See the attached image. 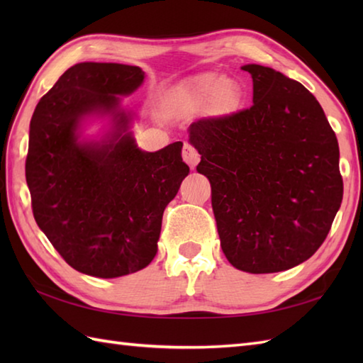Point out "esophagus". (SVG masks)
I'll return each instance as SVG.
<instances>
[{
    "instance_id": "obj_1",
    "label": "esophagus",
    "mask_w": 363,
    "mask_h": 363,
    "mask_svg": "<svg viewBox=\"0 0 363 363\" xmlns=\"http://www.w3.org/2000/svg\"><path fill=\"white\" fill-rule=\"evenodd\" d=\"M182 159L186 160V164H189L190 168H195L199 162V154L194 145H190L189 142L184 143L182 146Z\"/></svg>"
}]
</instances>
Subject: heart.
<instances>
[{
    "instance_id": "b5f03b06",
    "label": "heart",
    "mask_w": 363,
    "mask_h": 363,
    "mask_svg": "<svg viewBox=\"0 0 363 363\" xmlns=\"http://www.w3.org/2000/svg\"><path fill=\"white\" fill-rule=\"evenodd\" d=\"M177 96L194 109H207L209 113L226 117L240 109L245 90L234 79L217 72H204L191 76L177 87Z\"/></svg>"
}]
</instances>
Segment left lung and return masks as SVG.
<instances>
[{
    "mask_svg": "<svg viewBox=\"0 0 363 363\" xmlns=\"http://www.w3.org/2000/svg\"><path fill=\"white\" fill-rule=\"evenodd\" d=\"M252 106L189 128L211 182L221 250L235 268L277 273L312 257L340 209L338 142L320 103L273 68L242 67Z\"/></svg>",
    "mask_w": 363,
    "mask_h": 363,
    "instance_id": "left-lung-1",
    "label": "left lung"
}]
</instances>
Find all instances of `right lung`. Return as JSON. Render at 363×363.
<instances>
[{"mask_svg":"<svg viewBox=\"0 0 363 363\" xmlns=\"http://www.w3.org/2000/svg\"><path fill=\"white\" fill-rule=\"evenodd\" d=\"M142 68L82 62L60 76L38 101L29 126L26 182L38 228L68 265L95 277H120L145 268L157 252L165 207L189 165L182 142L156 152L121 135L126 115L107 143H78L84 115L115 112Z\"/></svg>","mask_w":363,"mask_h":363,"instance_id":"1","label":"right lung"}]
</instances>
